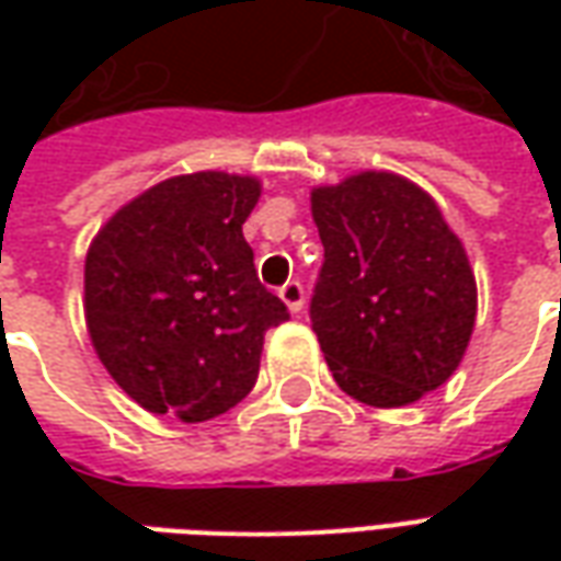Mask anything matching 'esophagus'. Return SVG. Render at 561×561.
I'll return each instance as SVG.
<instances>
[{
  "label": "esophagus",
  "mask_w": 561,
  "mask_h": 561,
  "mask_svg": "<svg viewBox=\"0 0 561 561\" xmlns=\"http://www.w3.org/2000/svg\"><path fill=\"white\" fill-rule=\"evenodd\" d=\"M279 297H282V304L288 306V312H294V316H297V312H300V309H304V304H306L304 285H300L297 279L285 282V285L279 288Z\"/></svg>",
  "instance_id": "1"
}]
</instances>
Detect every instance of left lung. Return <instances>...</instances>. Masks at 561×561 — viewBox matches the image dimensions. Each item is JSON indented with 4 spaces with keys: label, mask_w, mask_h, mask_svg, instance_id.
<instances>
[{
    "label": "left lung",
    "mask_w": 561,
    "mask_h": 561,
    "mask_svg": "<svg viewBox=\"0 0 561 561\" xmlns=\"http://www.w3.org/2000/svg\"><path fill=\"white\" fill-rule=\"evenodd\" d=\"M312 219L324 264L309 318L336 385L376 409L442 388L469 345L478 288L433 197L364 171L316 188Z\"/></svg>",
    "instance_id": "obj_1"
}]
</instances>
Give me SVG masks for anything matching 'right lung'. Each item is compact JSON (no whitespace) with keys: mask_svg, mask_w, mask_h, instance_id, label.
Masks as SVG:
<instances>
[{"mask_svg":"<svg viewBox=\"0 0 561 561\" xmlns=\"http://www.w3.org/2000/svg\"><path fill=\"white\" fill-rule=\"evenodd\" d=\"M257 197L255 176H171L92 240L83 270L90 340L147 412L201 423L255 388L264 333L288 321V306L257 282L243 237Z\"/></svg>","mask_w":561,"mask_h":561,"instance_id":"add662e5","label":"right lung"}]
</instances>
